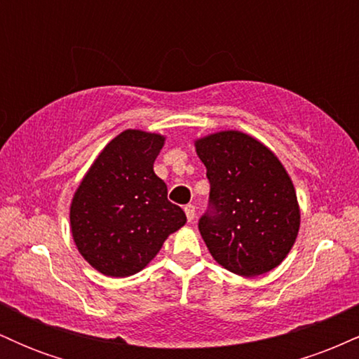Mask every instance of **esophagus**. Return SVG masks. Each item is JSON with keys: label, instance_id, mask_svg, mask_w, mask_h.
Returning a JSON list of instances; mask_svg holds the SVG:
<instances>
[{"label": "esophagus", "instance_id": "1", "mask_svg": "<svg viewBox=\"0 0 359 359\" xmlns=\"http://www.w3.org/2000/svg\"><path fill=\"white\" fill-rule=\"evenodd\" d=\"M184 211H185V216H187V221L192 222L194 217H196V208H194L192 204H189V205H185Z\"/></svg>", "mask_w": 359, "mask_h": 359}]
</instances>
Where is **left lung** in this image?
I'll use <instances>...</instances> for the list:
<instances>
[{"label":"left lung","mask_w":359,"mask_h":359,"mask_svg":"<svg viewBox=\"0 0 359 359\" xmlns=\"http://www.w3.org/2000/svg\"><path fill=\"white\" fill-rule=\"evenodd\" d=\"M211 184V212L199 231L212 258L240 277L277 269L300 228V208L278 156L240 130L194 140Z\"/></svg>","instance_id":"left-lung-1"}]
</instances>
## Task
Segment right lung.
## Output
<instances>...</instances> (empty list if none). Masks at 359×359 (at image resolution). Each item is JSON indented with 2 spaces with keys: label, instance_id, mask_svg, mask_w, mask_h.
Here are the masks:
<instances>
[{
  "label": "right lung",
  "instance_id": "1",
  "mask_svg": "<svg viewBox=\"0 0 359 359\" xmlns=\"http://www.w3.org/2000/svg\"><path fill=\"white\" fill-rule=\"evenodd\" d=\"M165 137L125 130L100 151L74 192L69 219L81 257L106 277L142 271L187 217L154 172Z\"/></svg>",
  "mask_w": 359,
  "mask_h": 359
}]
</instances>
